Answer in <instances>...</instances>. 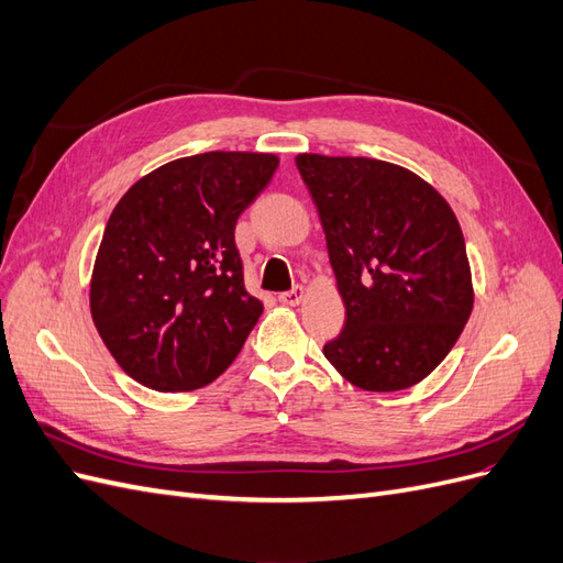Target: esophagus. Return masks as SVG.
<instances>
[{
	"label": "esophagus",
	"mask_w": 563,
	"mask_h": 563,
	"mask_svg": "<svg viewBox=\"0 0 563 563\" xmlns=\"http://www.w3.org/2000/svg\"><path fill=\"white\" fill-rule=\"evenodd\" d=\"M305 298V291H302V286H294L291 291H284V294H279V302H284V305H298L300 300Z\"/></svg>",
	"instance_id": "1"
}]
</instances>
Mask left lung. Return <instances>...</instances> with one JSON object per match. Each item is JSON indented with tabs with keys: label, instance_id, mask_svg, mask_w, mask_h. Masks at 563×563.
I'll return each mask as SVG.
<instances>
[{
	"label": "left lung",
	"instance_id": "1",
	"mask_svg": "<svg viewBox=\"0 0 563 563\" xmlns=\"http://www.w3.org/2000/svg\"><path fill=\"white\" fill-rule=\"evenodd\" d=\"M319 211L345 327L323 345L368 391L406 389L444 362L472 312L465 236L446 199L397 164L298 155Z\"/></svg>",
	"mask_w": 563,
	"mask_h": 563
}]
</instances>
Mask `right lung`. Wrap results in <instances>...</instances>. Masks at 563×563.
<instances>
[{"label":"right lung","mask_w":563,"mask_h":563,"mask_svg":"<svg viewBox=\"0 0 563 563\" xmlns=\"http://www.w3.org/2000/svg\"><path fill=\"white\" fill-rule=\"evenodd\" d=\"M277 164L261 152H203L119 199L96 255L91 317L133 380L197 389L244 347L263 302L244 286L234 228Z\"/></svg>","instance_id":"obj_1"}]
</instances>
